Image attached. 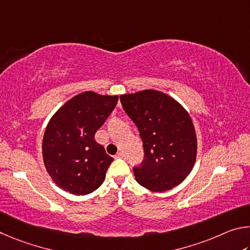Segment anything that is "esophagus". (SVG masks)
Returning a JSON list of instances; mask_svg holds the SVG:
<instances>
[{"mask_svg": "<svg viewBox=\"0 0 250 250\" xmlns=\"http://www.w3.org/2000/svg\"><path fill=\"white\" fill-rule=\"evenodd\" d=\"M123 156H124V154H123L122 151H120V152H117V154L114 156V158L115 159H120V158H123Z\"/></svg>", "mask_w": 250, "mask_h": 250, "instance_id": "obj_1", "label": "esophagus"}]
</instances>
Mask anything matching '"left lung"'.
<instances>
[{
    "label": "left lung",
    "mask_w": 250,
    "mask_h": 250,
    "mask_svg": "<svg viewBox=\"0 0 250 250\" xmlns=\"http://www.w3.org/2000/svg\"><path fill=\"white\" fill-rule=\"evenodd\" d=\"M121 103L137 126L145 159L135 167L136 181L154 192L171 190L193 169L198 141L189 113L171 96L157 90L122 94Z\"/></svg>",
    "instance_id": "1"
}]
</instances>
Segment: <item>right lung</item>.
I'll use <instances>...</instances> for the list:
<instances>
[{
  "mask_svg": "<svg viewBox=\"0 0 250 250\" xmlns=\"http://www.w3.org/2000/svg\"><path fill=\"white\" fill-rule=\"evenodd\" d=\"M118 95L85 91L67 101L43 134L42 159L57 186L76 195L92 193L102 185L113 161L94 135L116 106Z\"/></svg>",
  "mask_w": 250,
  "mask_h": 250,
  "instance_id": "right-lung-1",
  "label": "right lung"
}]
</instances>
